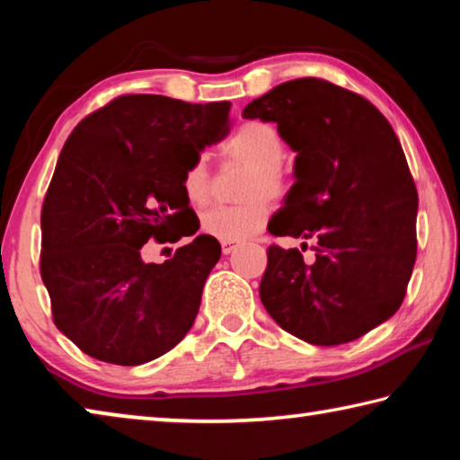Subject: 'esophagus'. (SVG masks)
I'll list each match as a JSON object with an SVG mask.
<instances>
[{"instance_id": "34e87169", "label": "esophagus", "mask_w": 460, "mask_h": 460, "mask_svg": "<svg viewBox=\"0 0 460 460\" xmlns=\"http://www.w3.org/2000/svg\"><path fill=\"white\" fill-rule=\"evenodd\" d=\"M221 247H223V253L229 255L233 249L237 247V241H221Z\"/></svg>"}]
</instances>
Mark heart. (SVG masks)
Here are the masks:
<instances>
[{
  "label": "heart",
  "instance_id": "obj_1",
  "mask_svg": "<svg viewBox=\"0 0 460 460\" xmlns=\"http://www.w3.org/2000/svg\"><path fill=\"white\" fill-rule=\"evenodd\" d=\"M225 154L253 166L249 178L247 205H215L202 213V229L221 241H241L260 233L270 219V205L261 194L284 190V174L279 162L286 147L278 129L263 121H247L225 142ZM182 192L192 205L208 200V168L205 158H197L184 170ZM259 199H255L254 197Z\"/></svg>",
  "mask_w": 460,
  "mask_h": 460
}]
</instances>
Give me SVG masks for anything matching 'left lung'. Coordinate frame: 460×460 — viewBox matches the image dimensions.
I'll use <instances>...</instances> for the list:
<instances>
[{"instance_id": "1", "label": "left lung", "mask_w": 460, "mask_h": 460, "mask_svg": "<svg viewBox=\"0 0 460 460\" xmlns=\"http://www.w3.org/2000/svg\"><path fill=\"white\" fill-rule=\"evenodd\" d=\"M243 118L276 123L296 152L268 231L314 241L313 263L268 249L261 305L310 345L363 337L400 308L416 261L418 194L398 136L367 99L310 76L253 99Z\"/></svg>"}]
</instances>
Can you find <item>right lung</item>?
I'll return each instance as SVG.
<instances>
[{"mask_svg": "<svg viewBox=\"0 0 460 460\" xmlns=\"http://www.w3.org/2000/svg\"><path fill=\"white\" fill-rule=\"evenodd\" d=\"M229 107L126 95L68 136L42 207L40 274L54 324L81 351L142 365L190 331L219 241L197 235L164 263L142 247L182 229V174L229 136Z\"/></svg>", "mask_w": 460, "mask_h": 460, "instance_id": "obj_1", "label": "right lung"}]
</instances>
